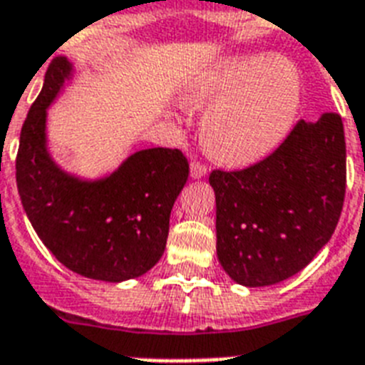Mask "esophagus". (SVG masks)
Returning <instances> with one entry per match:
<instances>
[{"mask_svg": "<svg viewBox=\"0 0 365 365\" xmlns=\"http://www.w3.org/2000/svg\"><path fill=\"white\" fill-rule=\"evenodd\" d=\"M206 174H208V167H206L204 163H200V161H192L191 163V176L195 178V180L206 176Z\"/></svg>", "mask_w": 365, "mask_h": 365, "instance_id": "1", "label": "esophagus"}]
</instances>
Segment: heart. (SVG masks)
Listing matches in <instances>:
<instances>
[{
    "label": "heart",
    "mask_w": 365,
    "mask_h": 365,
    "mask_svg": "<svg viewBox=\"0 0 365 365\" xmlns=\"http://www.w3.org/2000/svg\"><path fill=\"white\" fill-rule=\"evenodd\" d=\"M189 103L213 105L202 120L206 152L225 165H250L279 146L300 106V75L287 59H225L192 84Z\"/></svg>",
    "instance_id": "obj_1"
}]
</instances>
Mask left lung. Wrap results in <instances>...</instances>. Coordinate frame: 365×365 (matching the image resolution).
I'll use <instances>...</instances> for the list:
<instances>
[{
    "instance_id": "left-lung-1",
    "label": "left lung",
    "mask_w": 365,
    "mask_h": 365,
    "mask_svg": "<svg viewBox=\"0 0 365 365\" xmlns=\"http://www.w3.org/2000/svg\"><path fill=\"white\" fill-rule=\"evenodd\" d=\"M217 259L236 283L266 287L309 264L345 200L341 115L300 120L275 152L242 170H212Z\"/></svg>"
}]
</instances>
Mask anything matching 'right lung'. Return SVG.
I'll use <instances>...</instances> for the list:
<instances>
[{
	"mask_svg": "<svg viewBox=\"0 0 365 365\" xmlns=\"http://www.w3.org/2000/svg\"><path fill=\"white\" fill-rule=\"evenodd\" d=\"M69 76L67 58H56L24 121L16 155L20 200L61 264L90 279H133L161 259L189 163L180 150L150 148L96 182L63 173L46 150V108Z\"/></svg>",
	"mask_w": 365,
	"mask_h": 365,
	"instance_id": "1",
	"label": "right lung"
}]
</instances>
